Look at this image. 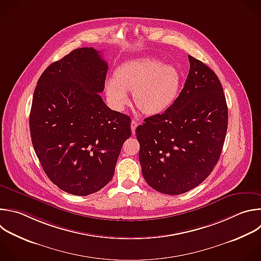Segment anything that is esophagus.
Segmentation results:
<instances>
[{"label":"esophagus","instance_id":"obj_1","mask_svg":"<svg viewBox=\"0 0 261 261\" xmlns=\"http://www.w3.org/2000/svg\"><path fill=\"white\" fill-rule=\"evenodd\" d=\"M136 127H137V122H136V120H132V121H131V131H132V134H135Z\"/></svg>","mask_w":261,"mask_h":261}]
</instances>
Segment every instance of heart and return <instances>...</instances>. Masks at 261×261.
Returning a JSON list of instances; mask_svg holds the SVG:
<instances>
[{"instance_id": "obj_1", "label": "heart", "mask_w": 261, "mask_h": 261, "mask_svg": "<svg viewBox=\"0 0 261 261\" xmlns=\"http://www.w3.org/2000/svg\"><path fill=\"white\" fill-rule=\"evenodd\" d=\"M179 72L171 64L153 58H138L122 63L116 77L106 82L108 99L122 110L128 102V91L134 92L136 106L147 115L166 111L174 102L179 88Z\"/></svg>"}]
</instances>
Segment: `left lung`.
<instances>
[{"label":"left lung","instance_id":"left-lung-1","mask_svg":"<svg viewBox=\"0 0 261 261\" xmlns=\"http://www.w3.org/2000/svg\"><path fill=\"white\" fill-rule=\"evenodd\" d=\"M190 71L178 97L136 128L142 175L166 195L202 184L217 164L227 130L222 86L205 63L189 55Z\"/></svg>","mask_w":261,"mask_h":261}]
</instances>
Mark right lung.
Instances as JSON below:
<instances>
[{"instance_id":"right-lung-1","label":"right lung","mask_w":261,"mask_h":261,"mask_svg":"<svg viewBox=\"0 0 261 261\" xmlns=\"http://www.w3.org/2000/svg\"><path fill=\"white\" fill-rule=\"evenodd\" d=\"M109 69L94 48H79L41 74L30 115L32 142L48 178L74 196L100 191L113 178L129 116L112 111L99 93Z\"/></svg>"}]
</instances>
